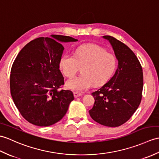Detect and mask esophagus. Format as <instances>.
Here are the masks:
<instances>
[{
  "label": "esophagus",
  "instance_id": "1",
  "mask_svg": "<svg viewBox=\"0 0 159 159\" xmlns=\"http://www.w3.org/2000/svg\"><path fill=\"white\" fill-rule=\"evenodd\" d=\"M83 95L82 93H78V92H74V95H75V98H79V97L81 96V95Z\"/></svg>",
  "mask_w": 159,
  "mask_h": 159
}]
</instances>
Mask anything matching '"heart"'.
Instances as JSON below:
<instances>
[{"instance_id": "obj_1", "label": "heart", "mask_w": 159, "mask_h": 159, "mask_svg": "<svg viewBox=\"0 0 159 159\" xmlns=\"http://www.w3.org/2000/svg\"><path fill=\"white\" fill-rule=\"evenodd\" d=\"M117 65L115 55L95 44H84L75 50V56L68 53L62 55L60 67L64 75L72 77L82 68V75L69 79L66 86L76 91L87 90L106 83L113 75Z\"/></svg>"}]
</instances>
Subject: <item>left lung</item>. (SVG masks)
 Wrapping results in <instances>:
<instances>
[{"label":"left lung","mask_w":159,"mask_h":159,"mask_svg":"<svg viewBox=\"0 0 159 159\" xmlns=\"http://www.w3.org/2000/svg\"><path fill=\"white\" fill-rule=\"evenodd\" d=\"M103 38L111 44L119 66L111 79L91 93L95 103L89 114L99 124L116 127L126 123L141 102L143 72L138 57L126 45L111 36Z\"/></svg>","instance_id":"left-lung-1"}]
</instances>
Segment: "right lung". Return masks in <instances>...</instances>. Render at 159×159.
Masks as SVG:
<instances>
[{
	"label": "right lung",
	"mask_w": 159,
	"mask_h": 159,
	"mask_svg": "<svg viewBox=\"0 0 159 159\" xmlns=\"http://www.w3.org/2000/svg\"><path fill=\"white\" fill-rule=\"evenodd\" d=\"M25 45L12 65L11 94L21 116L33 125L47 127L60 121L74 99L70 90H60L64 79L60 61L64 47L61 42H76L70 36L51 35Z\"/></svg>",
	"instance_id": "add662e5"
}]
</instances>
